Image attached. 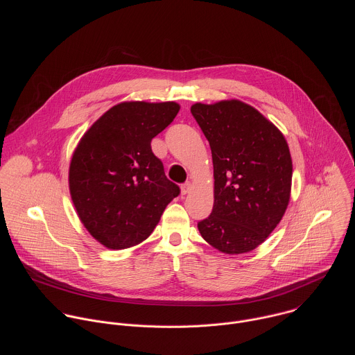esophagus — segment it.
<instances>
[{"label":"esophagus","instance_id":"esophagus-1","mask_svg":"<svg viewBox=\"0 0 355 355\" xmlns=\"http://www.w3.org/2000/svg\"><path fill=\"white\" fill-rule=\"evenodd\" d=\"M191 188H192L191 182H185V184L181 187V195H187V193H189Z\"/></svg>","mask_w":355,"mask_h":355}]
</instances>
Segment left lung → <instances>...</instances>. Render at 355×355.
<instances>
[{
  "mask_svg": "<svg viewBox=\"0 0 355 355\" xmlns=\"http://www.w3.org/2000/svg\"><path fill=\"white\" fill-rule=\"evenodd\" d=\"M191 114L212 150L215 202L200 236L226 254L260 245L282 219L292 160L284 135L241 101L195 104Z\"/></svg>",
  "mask_w": 355,
  "mask_h": 355,
  "instance_id": "8db88e82",
  "label": "left lung"
}]
</instances>
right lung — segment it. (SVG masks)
<instances>
[{"mask_svg":"<svg viewBox=\"0 0 355 355\" xmlns=\"http://www.w3.org/2000/svg\"><path fill=\"white\" fill-rule=\"evenodd\" d=\"M178 111L175 103H122L78 143L69 173L71 199L85 229L105 247L121 250L146 240L180 195L150 144Z\"/></svg>","mask_w":355,"mask_h":355,"instance_id":"obj_1","label":"right lung"}]
</instances>
